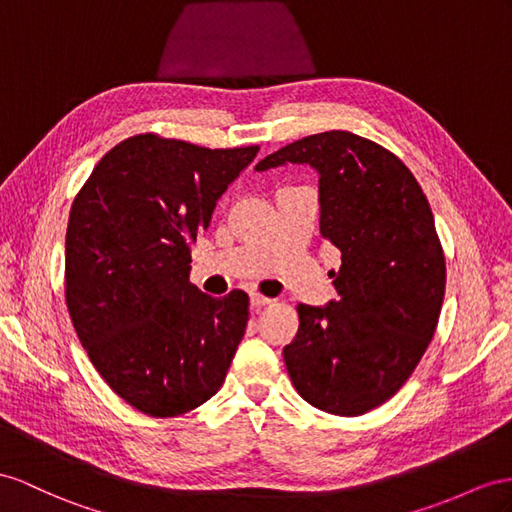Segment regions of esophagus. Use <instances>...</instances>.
I'll use <instances>...</instances> for the list:
<instances>
[{
	"label": "esophagus",
	"instance_id": "34e87169",
	"mask_svg": "<svg viewBox=\"0 0 512 512\" xmlns=\"http://www.w3.org/2000/svg\"><path fill=\"white\" fill-rule=\"evenodd\" d=\"M272 303V298H268V296H264V294H251V305L255 307V309H261V307H266V305H270Z\"/></svg>",
	"mask_w": 512,
	"mask_h": 512
}]
</instances>
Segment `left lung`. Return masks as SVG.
I'll return each instance as SVG.
<instances>
[{"label": "left lung", "instance_id": "obj_1", "mask_svg": "<svg viewBox=\"0 0 512 512\" xmlns=\"http://www.w3.org/2000/svg\"><path fill=\"white\" fill-rule=\"evenodd\" d=\"M309 164L320 175V233L342 251L329 277L337 300L300 303L283 359L300 398L357 417L409 381L435 335L445 257L417 179L381 144L324 131L266 155L255 168Z\"/></svg>", "mask_w": 512, "mask_h": 512}]
</instances>
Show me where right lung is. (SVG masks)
I'll use <instances>...</instances> for the list:
<instances>
[{"label": "right lung", "instance_id": "obj_1", "mask_svg": "<svg viewBox=\"0 0 512 512\" xmlns=\"http://www.w3.org/2000/svg\"><path fill=\"white\" fill-rule=\"evenodd\" d=\"M257 151L131 136L101 157L71 205V322L103 381L144 415H183L225 383L246 331L248 294H203L190 283V253Z\"/></svg>", "mask_w": 512, "mask_h": 512}]
</instances>
